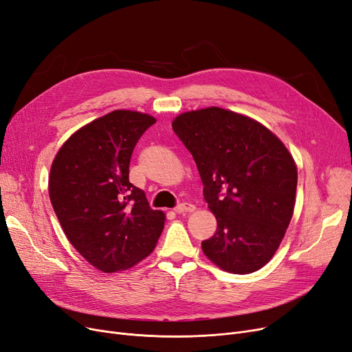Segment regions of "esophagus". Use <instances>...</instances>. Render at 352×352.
Returning <instances> with one entry per match:
<instances>
[{
	"mask_svg": "<svg viewBox=\"0 0 352 352\" xmlns=\"http://www.w3.org/2000/svg\"><path fill=\"white\" fill-rule=\"evenodd\" d=\"M195 210V207L190 203H181L178 207H175V212L177 214H186V212H192Z\"/></svg>",
	"mask_w": 352,
	"mask_h": 352,
	"instance_id": "esophagus-1",
	"label": "esophagus"
}]
</instances>
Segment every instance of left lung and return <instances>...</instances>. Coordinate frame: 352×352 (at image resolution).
<instances>
[{
  "label": "left lung",
  "instance_id": "left-lung-1",
  "mask_svg": "<svg viewBox=\"0 0 352 352\" xmlns=\"http://www.w3.org/2000/svg\"><path fill=\"white\" fill-rule=\"evenodd\" d=\"M173 129L192 154L217 232L201 243L210 262L234 274L269 263L294 216L298 168L261 122L217 106L179 113Z\"/></svg>",
  "mask_w": 352,
  "mask_h": 352
}]
</instances>
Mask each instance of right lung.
Listing matches in <instances>:
<instances>
[{"instance_id":"1","label":"right lung","mask_w":352,"mask_h":352,"mask_svg":"<svg viewBox=\"0 0 352 352\" xmlns=\"http://www.w3.org/2000/svg\"><path fill=\"white\" fill-rule=\"evenodd\" d=\"M157 119L118 109L89 122L57 151L49 195L72 246L103 273L126 270L155 249L165 212L129 182L132 151Z\"/></svg>"}]
</instances>
